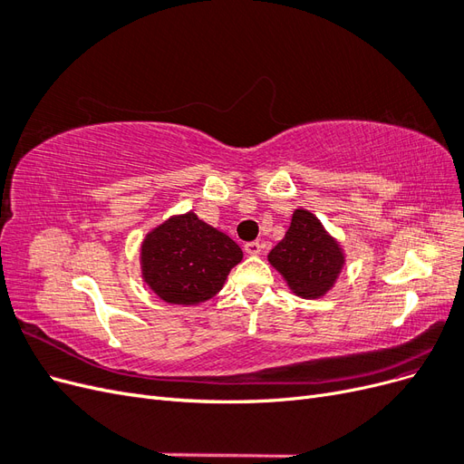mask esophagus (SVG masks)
<instances>
[{"instance_id":"34e87169","label":"esophagus","mask_w":464,"mask_h":464,"mask_svg":"<svg viewBox=\"0 0 464 464\" xmlns=\"http://www.w3.org/2000/svg\"><path fill=\"white\" fill-rule=\"evenodd\" d=\"M263 244H259V242H249V244H246V254L247 256H259L261 254V251H263Z\"/></svg>"}]
</instances>
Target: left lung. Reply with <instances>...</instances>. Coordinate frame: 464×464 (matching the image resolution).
Returning a JSON list of instances; mask_svg holds the SVG:
<instances>
[{"mask_svg": "<svg viewBox=\"0 0 464 464\" xmlns=\"http://www.w3.org/2000/svg\"><path fill=\"white\" fill-rule=\"evenodd\" d=\"M266 259L283 275L296 296L315 300L325 296L334 286L343 273L346 256L343 246L314 213L296 208L290 228Z\"/></svg>", "mask_w": 464, "mask_h": 464, "instance_id": "obj_1", "label": "left lung"}]
</instances>
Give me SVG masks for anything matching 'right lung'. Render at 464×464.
<instances>
[{
    "instance_id": "add662e5",
    "label": "right lung",
    "mask_w": 464,
    "mask_h": 464,
    "mask_svg": "<svg viewBox=\"0 0 464 464\" xmlns=\"http://www.w3.org/2000/svg\"><path fill=\"white\" fill-rule=\"evenodd\" d=\"M244 254L230 236L189 210L154 227L141 244L143 283L166 304L198 305L222 290Z\"/></svg>"
}]
</instances>
